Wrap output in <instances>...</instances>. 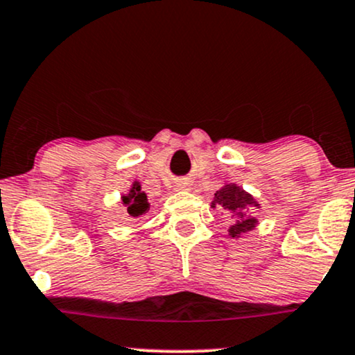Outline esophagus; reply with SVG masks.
Segmentation results:
<instances>
[{"label": "esophagus", "instance_id": "obj_1", "mask_svg": "<svg viewBox=\"0 0 355 355\" xmlns=\"http://www.w3.org/2000/svg\"><path fill=\"white\" fill-rule=\"evenodd\" d=\"M175 188H177V190H190V183L178 182V183H175Z\"/></svg>", "mask_w": 355, "mask_h": 355}]
</instances>
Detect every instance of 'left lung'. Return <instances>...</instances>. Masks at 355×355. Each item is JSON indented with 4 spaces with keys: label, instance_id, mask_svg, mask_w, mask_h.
I'll return each mask as SVG.
<instances>
[{
    "label": "left lung",
    "instance_id": "left-lung-1",
    "mask_svg": "<svg viewBox=\"0 0 355 355\" xmlns=\"http://www.w3.org/2000/svg\"><path fill=\"white\" fill-rule=\"evenodd\" d=\"M211 208H218L230 214L232 224L227 230V236L232 239H239L241 236L255 230L259 224V219L249 214V208H260V203L237 183L224 182V185L214 193Z\"/></svg>",
    "mask_w": 355,
    "mask_h": 355
}]
</instances>
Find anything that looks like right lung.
Here are the masks:
<instances>
[{
	"mask_svg": "<svg viewBox=\"0 0 355 355\" xmlns=\"http://www.w3.org/2000/svg\"><path fill=\"white\" fill-rule=\"evenodd\" d=\"M121 201H123L125 209H128V214L132 219L142 218L150 208L146 191H142L141 182L137 180L132 182V185L128 190V193H123V195H121Z\"/></svg>",
	"mask_w": 355,
	"mask_h": 355,
	"instance_id": "add662e5",
	"label": "right lung"
}]
</instances>
